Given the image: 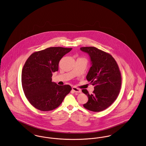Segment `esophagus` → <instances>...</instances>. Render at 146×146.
Listing matches in <instances>:
<instances>
[{"label":"esophagus","mask_w":146,"mask_h":146,"mask_svg":"<svg viewBox=\"0 0 146 146\" xmlns=\"http://www.w3.org/2000/svg\"><path fill=\"white\" fill-rule=\"evenodd\" d=\"M72 90L76 93H80L81 92V90L78 88H76V87H73L72 88Z\"/></svg>","instance_id":"esophagus-1"}]
</instances>
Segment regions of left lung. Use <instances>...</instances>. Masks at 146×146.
Wrapping results in <instances>:
<instances>
[{
    "label": "left lung",
    "instance_id": "1",
    "mask_svg": "<svg viewBox=\"0 0 146 146\" xmlns=\"http://www.w3.org/2000/svg\"><path fill=\"white\" fill-rule=\"evenodd\" d=\"M80 50L90 56L91 67L86 79L94 89L91 94L86 89L82 90L88 98L83 106L90 111H103L114 102L119 93L122 78L119 67L110 54L96 47H82Z\"/></svg>",
    "mask_w": 146,
    "mask_h": 146
}]
</instances>
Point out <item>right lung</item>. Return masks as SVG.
Wrapping results in <instances>:
<instances>
[{
    "mask_svg": "<svg viewBox=\"0 0 146 146\" xmlns=\"http://www.w3.org/2000/svg\"><path fill=\"white\" fill-rule=\"evenodd\" d=\"M72 48L50 47L33 53L22 72L24 93L30 103L41 111H51L60 105L72 88L52 82V73L58 70L60 60Z\"/></svg>",
    "mask_w": 146,
    "mask_h": 146,
    "instance_id": "1",
    "label": "right lung"
}]
</instances>
